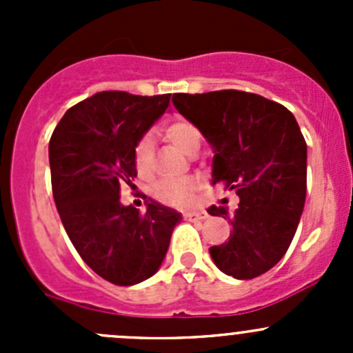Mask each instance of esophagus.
Returning <instances> with one entry per match:
<instances>
[{
    "instance_id": "34e87169",
    "label": "esophagus",
    "mask_w": 353,
    "mask_h": 353,
    "mask_svg": "<svg viewBox=\"0 0 353 353\" xmlns=\"http://www.w3.org/2000/svg\"><path fill=\"white\" fill-rule=\"evenodd\" d=\"M184 219H186V220H193V222H196V220H205V219H208V213H206L205 210H194V212H184Z\"/></svg>"
}]
</instances>
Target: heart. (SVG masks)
Here are the masks:
<instances>
[{
	"mask_svg": "<svg viewBox=\"0 0 353 353\" xmlns=\"http://www.w3.org/2000/svg\"><path fill=\"white\" fill-rule=\"evenodd\" d=\"M163 134L176 145L177 148L188 155H194L203 143L201 130L188 119L170 121L163 128ZM134 169L140 176H148L154 167V140L150 134L138 138L133 148ZM196 181L190 177H177V179H160L152 186V196L160 203L169 206H188L193 203Z\"/></svg>",
	"mask_w": 353,
	"mask_h": 353,
	"instance_id": "1",
	"label": "heart"
}]
</instances>
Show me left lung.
Segmentation results:
<instances>
[{
  "label": "left lung",
  "instance_id": "8db88e82",
  "mask_svg": "<svg viewBox=\"0 0 353 353\" xmlns=\"http://www.w3.org/2000/svg\"><path fill=\"white\" fill-rule=\"evenodd\" d=\"M172 104L215 148L213 184L239 196L232 213L208 208L232 225L227 243L210 248L213 261L237 280L263 275L287 252L305 203L307 147L294 114L243 90L174 94Z\"/></svg>",
  "mask_w": 353,
  "mask_h": 353
}]
</instances>
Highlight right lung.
<instances>
[{
    "instance_id": "1",
    "label": "right lung",
    "mask_w": 353,
    "mask_h": 353,
    "mask_svg": "<svg viewBox=\"0 0 353 353\" xmlns=\"http://www.w3.org/2000/svg\"><path fill=\"white\" fill-rule=\"evenodd\" d=\"M170 94L99 92L66 110L49 141L58 213L78 254L114 285H134L162 265L181 213L157 201L141 213L121 205L133 188V148L165 112Z\"/></svg>"
}]
</instances>
